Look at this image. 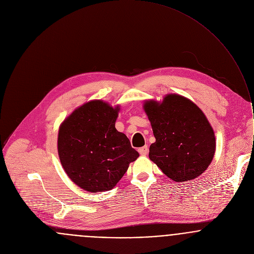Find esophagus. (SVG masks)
<instances>
[{
    "instance_id": "34e87169",
    "label": "esophagus",
    "mask_w": 254,
    "mask_h": 254,
    "mask_svg": "<svg viewBox=\"0 0 254 254\" xmlns=\"http://www.w3.org/2000/svg\"><path fill=\"white\" fill-rule=\"evenodd\" d=\"M139 153H140L141 156H147L148 153H149V148H148V146H144V147L140 148V149H139Z\"/></svg>"
}]
</instances>
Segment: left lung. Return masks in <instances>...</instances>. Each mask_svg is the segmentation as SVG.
<instances>
[{
    "instance_id": "obj_1",
    "label": "left lung",
    "mask_w": 254,
    "mask_h": 254,
    "mask_svg": "<svg viewBox=\"0 0 254 254\" xmlns=\"http://www.w3.org/2000/svg\"><path fill=\"white\" fill-rule=\"evenodd\" d=\"M143 108L156 138L150 160L176 182L201 175L216 152L215 133L204 112L176 93L167 94L163 101L145 100Z\"/></svg>"
}]
</instances>
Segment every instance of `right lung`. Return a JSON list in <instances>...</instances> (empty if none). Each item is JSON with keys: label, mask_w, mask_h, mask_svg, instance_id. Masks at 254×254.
Listing matches in <instances>:
<instances>
[{"label": "right lung", "mask_w": 254, "mask_h": 254, "mask_svg": "<svg viewBox=\"0 0 254 254\" xmlns=\"http://www.w3.org/2000/svg\"><path fill=\"white\" fill-rule=\"evenodd\" d=\"M120 106L94 99L76 108L60 125L58 155L69 178L85 191L111 190L139 153L115 122Z\"/></svg>", "instance_id": "obj_1"}]
</instances>
